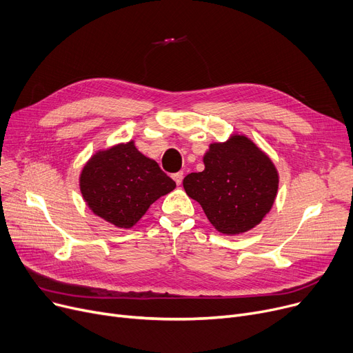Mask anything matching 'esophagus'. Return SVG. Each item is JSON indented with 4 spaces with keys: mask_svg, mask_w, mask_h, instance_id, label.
Returning a JSON list of instances; mask_svg holds the SVG:
<instances>
[{
    "mask_svg": "<svg viewBox=\"0 0 353 353\" xmlns=\"http://www.w3.org/2000/svg\"><path fill=\"white\" fill-rule=\"evenodd\" d=\"M173 180L176 181V184H179V186H180L181 181H183V172H177V173H174V174H173Z\"/></svg>",
    "mask_w": 353,
    "mask_h": 353,
    "instance_id": "esophagus-1",
    "label": "esophagus"
}]
</instances>
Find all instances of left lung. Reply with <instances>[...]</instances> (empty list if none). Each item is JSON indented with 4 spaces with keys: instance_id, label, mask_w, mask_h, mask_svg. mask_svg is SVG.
<instances>
[{
    "instance_id": "left-lung-1",
    "label": "left lung",
    "mask_w": 353,
    "mask_h": 353,
    "mask_svg": "<svg viewBox=\"0 0 353 353\" xmlns=\"http://www.w3.org/2000/svg\"><path fill=\"white\" fill-rule=\"evenodd\" d=\"M203 163L205 170L188 174L183 188L214 229L232 236L261 223L279 188V174L268 154L246 136L233 134L225 143H212Z\"/></svg>"
}]
</instances>
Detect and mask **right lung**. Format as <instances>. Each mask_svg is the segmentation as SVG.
I'll use <instances>...</instances> for the list:
<instances>
[{"instance_id":"add662e5","label":"right lung","mask_w":353,"mask_h":353,"mask_svg":"<svg viewBox=\"0 0 353 353\" xmlns=\"http://www.w3.org/2000/svg\"><path fill=\"white\" fill-rule=\"evenodd\" d=\"M174 188L176 183L141 154L133 140L92 154L80 174L90 210L120 229L133 228L150 205Z\"/></svg>"}]
</instances>
